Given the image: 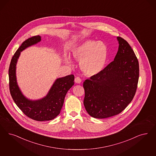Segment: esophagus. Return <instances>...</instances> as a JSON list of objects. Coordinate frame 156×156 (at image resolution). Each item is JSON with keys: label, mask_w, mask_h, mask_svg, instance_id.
<instances>
[{"label": "esophagus", "mask_w": 156, "mask_h": 156, "mask_svg": "<svg viewBox=\"0 0 156 156\" xmlns=\"http://www.w3.org/2000/svg\"><path fill=\"white\" fill-rule=\"evenodd\" d=\"M75 82L76 83H80L81 82V78L80 77H78V76L76 77L75 78Z\"/></svg>", "instance_id": "obj_1"}]
</instances>
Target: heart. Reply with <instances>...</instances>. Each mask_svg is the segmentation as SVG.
<instances>
[{
    "label": "heart",
    "instance_id": "b5f03b06",
    "mask_svg": "<svg viewBox=\"0 0 156 156\" xmlns=\"http://www.w3.org/2000/svg\"><path fill=\"white\" fill-rule=\"evenodd\" d=\"M108 49L102 41L86 40L72 51L74 59L80 62L81 71L87 75L93 76L100 73L104 69L107 59ZM65 61L71 65L70 57L66 56Z\"/></svg>",
    "mask_w": 156,
    "mask_h": 156
}]
</instances>
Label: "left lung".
Segmentation results:
<instances>
[{
  "mask_svg": "<svg viewBox=\"0 0 156 156\" xmlns=\"http://www.w3.org/2000/svg\"><path fill=\"white\" fill-rule=\"evenodd\" d=\"M117 39L119 45L114 60L83 82V104L94 118H107L122 112L137 89L138 60L127 41L120 37Z\"/></svg>",
  "mask_w": 156,
  "mask_h": 156,
  "instance_id": "8db88e82",
  "label": "left lung"
}]
</instances>
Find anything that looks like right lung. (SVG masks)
Segmentation results:
<instances>
[{
	"label": "right lung",
	"instance_id": "add662e5",
	"mask_svg": "<svg viewBox=\"0 0 156 156\" xmlns=\"http://www.w3.org/2000/svg\"><path fill=\"white\" fill-rule=\"evenodd\" d=\"M40 41L41 37L38 35L22 43L11 59L9 76L10 94L16 105L27 117L43 122L52 120L60 113L66 93L74 84V76L71 74L56 79L47 96L41 99L30 100L23 95L16 82L17 60L23 50Z\"/></svg>",
	"mask_w": 156,
	"mask_h": 156
}]
</instances>
